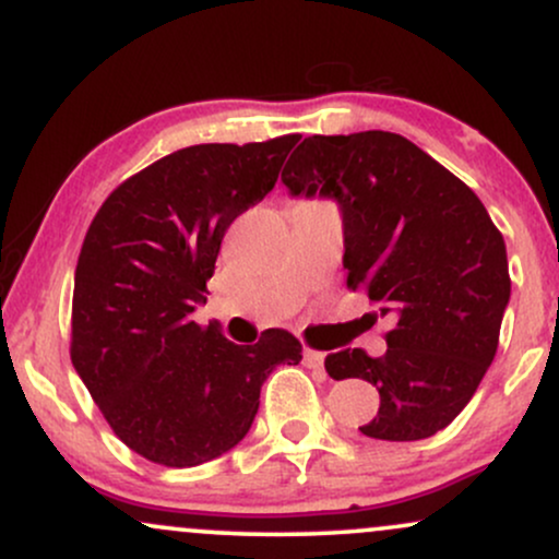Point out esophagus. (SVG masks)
<instances>
[{
	"mask_svg": "<svg viewBox=\"0 0 559 559\" xmlns=\"http://www.w3.org/2000/svg\"><path fill=\"white\" fill-rule=\"evenodd\" d=\"M323 360H325L323 352H318V349H305V365H307V368L320 370V368H323Z\"/></svg>",
	"mask_w": 559,
	"mask_h": 559,
	"instance_id": "34e87169",
	"label": "esophagus"
}]
</instances>
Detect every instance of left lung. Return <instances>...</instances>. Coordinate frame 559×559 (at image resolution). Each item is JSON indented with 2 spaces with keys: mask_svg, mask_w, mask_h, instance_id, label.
Segmentation results:
<instances>
[{
  "mask_svg": "<svg viewBox=\"0 0 559 559\" xmlns=\"http://www.w3.org/2000/svg\"><path fill=\"white\" fill-rule=\"evenodd\" d=\"M281 181L342 207L346 286L391 316L386 355L338 349L331 378H362L381 407L370 439H428L463 413L497 355L507 249L473 189L400 133L307 136Z\"/></svg>",
  "mask_w": 559,
  "mask_h": 559,
  "instance_id": "8db88e82",
  "label": "left lung"
}]
</instances>
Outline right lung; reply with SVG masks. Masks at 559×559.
Wrapping results in <instances>:
<instances>
[{
	"instance_id": "add662e5",
	"label": "right lung",
	"mask_w": 559,
	"mask_h": 559,
	"mask_svg": "<svg viewBox=\"0 0 559 559\" xmlns=\"http://www.w3.org/2000/svg\"><path fill=\"white\" fill-rule=\"evenodd\" d=\"M299 133L197 144L126 178L94 215L73 288L70 360L128 449L194 467L252 428L275 365H299L284 329L234 344L191 318L230 223L265 199Z\"/></svg>"
}]
</instances>
